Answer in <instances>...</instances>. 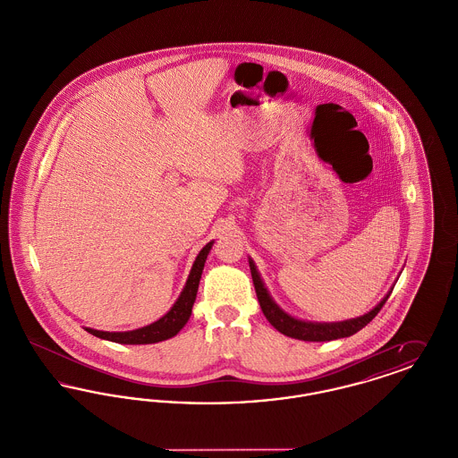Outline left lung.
<instances>
[{"instance_id": "1", "label": "left lung", "mask_w": 458, "mask_h": 458, "mask_svg": "<svg viewBox=\"0 0 458 458\" xmlns=\"http://www.w3.org/2000/svg\"><path fill=\"white\" fill-rule=\"evenodd\" d=\"M249 266H250L252 282L256 286L258 301H259L266 319L271 323V327H276L280 333H284L290 338H295V340H304V342H331V340L347 338V336L355 335L357 331H360L362 327L369 325L370 321L376 318V314L381 310V307L388 301L390 293H392V290H390L381 299L379 304L372 307L369 312H366L364 316H359V318H352L347 321H336V323L304 321V319L290 316L288 312H284V309L273 301V297L269 295V290L266 288V284L262 282L256 262L252 261L250 258H249Z\"/></svg>"}]
</instances>
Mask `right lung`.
I'll list each match as a JSON object with an SVG mask.
<instances>
[{
    "mask_svg": "<svg viewBox=\"0 0 458 458\" xmlns=\"http://www.w3.org/2000/svg\"><path fill=\"white\" fill-rule=\"evenodd\" d=\"M213 243H215V240H211L209 243H206L200 249L196 261L192 264V269L189 273V278L185 282L183 290L180 292L172 309L163 318H159L157 321H154L148 327H137L131 331H99V329H92V327H86V331L98 338L114 342V344H123V345H149V344H157V342L174 338V335L191 319L192 305L196 302L200 275L204 269V262L208 259L209 250L213 249Z\"/></svg>",
    "mask_w": 458,
    "mask_h": 458,
    "instance_id": "add662e5",
    "label": "right lung"
}]
</instances>
